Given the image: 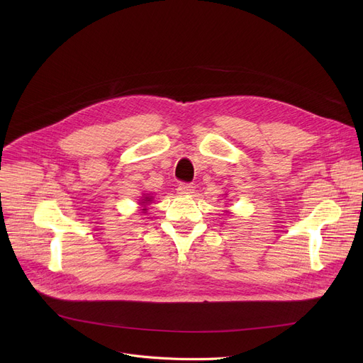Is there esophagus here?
Listing matches in <instances>:
<instances>
[{"instance_id":"esophagus-1","label":"esophagus","mask_w":363,"mask_h":363,"mask_svg":"<svg viewBox=\"0 0 363 363\" xmlns=\"http://www.w3.org/2000/svg\"><path fill=\"white\" fill-rule=\"evenodd\" d=\"M178 193L179 194H193L194 193V186L191 185V184H186V182H181L179 185H178Z\"/></svg>"}]
</instances>
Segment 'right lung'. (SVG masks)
I'll use <instances>...</instances> for the list:
<instances>
[{"label":"right lung","mask_w":363,"mask_h":363,"mask_svg":"<svg viewBox=\"0 0 363 363\" xmlns=\"http://www.w3.org/2000/svg\"><path fill=\"white\" fill-rule=\"evenodd\" d=\"M140 201H141V203H140V204H141V206H143V207H144V208H143V211H144V212H145V211H147V208H145V207H147V204H150V203H151V201H152V197H151V196H150V194H147V196H145V194H144V196H143V199H141V200H140Z\"/></svg>","instance_id":"right-lung-1"}]
</instances>
